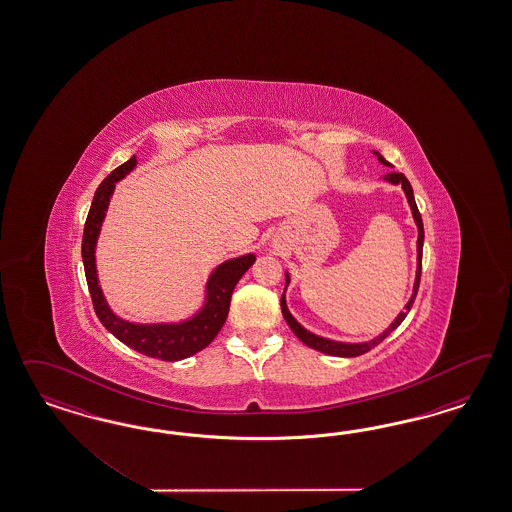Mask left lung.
Instances as JSON below:
<instances>
[{"label": "left lung", "mask_w": 512, "mask_h": 512, "mask_svg": "<svg viewBox=\"0 0 512 512\" xmlns=\"http://www.w3.org/2000/svg\"><path fill=\"white\" fill-rule=\"evenodd\" d=\"M373 154L377 155V159H379L383 165L390 167V163H388L387 159H385L383 155L379 154V152H373ZM385 180L390 182V184H402L403 193H405V197H407V202H409L411 212H413V219H415L417 229H419V238H417V278H415V285H413V295L409 298V302L405 304L403 311H400V315L394 319V323H390V326H388L387 330H385L383 334H379V336H377V338H373V340L362 341V343H345V341L328 340V338H323V336H317V334H313V332L306 330L304 326L300 325V323L296 321L295 317L291 315L289 308H287V302H285V291H283V295H281V313H283V317H285L287 325L291 326V330L295 332L298 340L302 341V343H306L308 347L315 349V351L325 353V355L349 358L360 357V355L368 353V351L373 349L375 345H379L381 341L385 340L390 332H394L398 326L402 325L403 319L407 317V313H409L411 306H413V302H415V298H417V291H419L420 283V270H422V244H424V227H422V217H420L419 208H417V202H415L413 187H411L409 180L403 176L402 172H388V174H385ZM289 283H291V278H289V274H285V289H287V285H289Z\"/></svg>", "instance_id": "obj_1"}]
</instances>
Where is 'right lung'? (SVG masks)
<instances>
[{
    "label": "right lung",
    "instance_id": "add662e5",
    "mask_svg": "<svg viewBox=\"0 0 512 512\" xmlns=\"http://www.w3.org/2000/svg\"><path fill=\"white\" fill-rule=\"evenodd\" d=\"M135 167H137V157L133 155L129 161H125L124 165L110 172L109 176L101 182V186L97 187L90 212L86 217L84 236H82V263H84L88 289L92 295L93 310L112 336H116L122 343L146 357L169 360V362L193 357L206 345H210L216 338L217 332L221 330V326L225 325L234 287L248 272L249 266L255 263V255L248 253L219 264L206 281V298L201 310L186 321L140 325V323H131L118 317L114 311L110 310L107 298L101 291V285L97 279V266H95V248H97V238L101 233L103 219L107 216V208H109L110 197L114 193L116 182H120Z\"/></svg>",
    "mask_w": 512,
    "mask_h": 512
}]
</instances>
